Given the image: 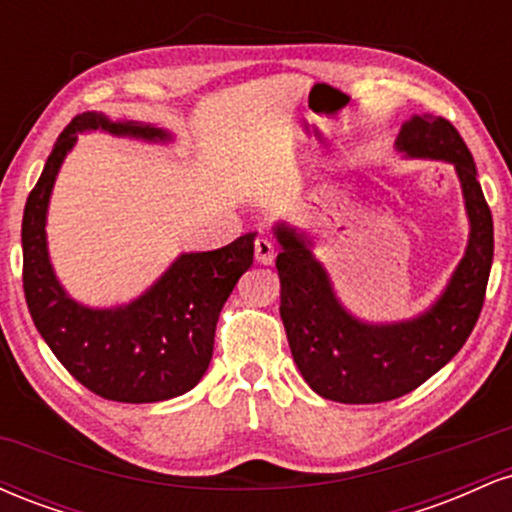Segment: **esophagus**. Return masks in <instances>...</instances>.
<instances>
[{"mask_svg":"<svg viewBox=\"0 0 512 512\" xmlns=\"http://www.w3.org/2000/svg\"><path fill=\"white\" fill-rule=\"evenodd\" d=\"M274 243L269 238H257L255 240V260L260 264H272L274 262Z\"/></svg>","mask_w":512,"mask_h":512,"instance_id":"34e87169","label":"esophagus"}]
</instances>
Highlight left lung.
<instances>
[{"label":"left lung","instance_id":"8db88e82","mask_svg":"<svg viewBox=\"0 0 512 512\" xmlns=\"http://www.w3.org/2000/svg\"><path fill=\"white\" fill-rule=\"evenodd\" d=\"M397 151L407 158L443 161L460 180L469 240L460 264L424 313L395 322L356 317L339 301L313 238L281 221L279 313L293 361L320 397L342 404L390 402L438 373L477 325L493 262V219L477 180V166L457 129L443 117L414 115L399 129Z\"/></svg>","mask_w":512,"mask_h":512}]
</instances>
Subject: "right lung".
<instances>
[{
  "label": "right lung",
  "mask_w": 512,
  "mask_h": 512,
  "mask_svg": "<svg viewBox=\"0 0 512 512\" xmlns=\"http://www.w3.org/2000/svg\"><path fill=\"white\" fill-rule=\"evenodd\" d=\"M108 132L151 144L173 142L168 129L103 113L76 115L60 134L23 209V293L40 337L81 385L113 402L146 404L185 395L207 373L219 313L250 269L255 236L209 252H182L142 296L113 308L74 301L48 252V207L76 134Z\"/></svg>",
  "instance_id": "add662e5"
}]
</instances>
